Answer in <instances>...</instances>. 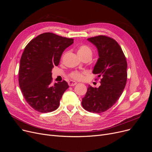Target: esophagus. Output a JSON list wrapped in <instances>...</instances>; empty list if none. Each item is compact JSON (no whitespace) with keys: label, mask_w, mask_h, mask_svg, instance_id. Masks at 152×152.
<instances>
[{"label":"esophagus","mask_w":152,"mask_h":152,"mask_svg":"<svg viewBox=\"0 0 152 152\" xmlns=\"http://www.w3.org/2000/svg\"><path fill=\"white\" fill-rule=\"evenodd\" d=\"M77 84V83L76 82V81H69L68 82V85H69V86H74L76 85Z\"/></svg>","instance_id":"1"}]
</instances>
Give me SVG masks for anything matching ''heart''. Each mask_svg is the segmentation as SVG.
<instances>
[{
  "instance_id": "1",
  "label": "heart",
  "mask_w": 152,
  "mask_h": 152,
  "mask_svg": "<svg viewBox=\"0 0 152 152\" xmlns=\"http://www.w3.org/2000/svg\"><path fill=\"white\" fill-rule=\"evenodd\" d=\"M77 53L80 58H83L84 57H92V51L88 45H83L78 47L77 50ZM70 76L72 78L76 79V80H81L83 77V74L79 73V72H73V73L71 74Z\"/></svg>"
}]
</instances>
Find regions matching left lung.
Wrapping results in <instances>:
<instances>
[{
  "instance_id": "1",
  "label": "left lung",
  "mask_w": 152,
  "mask_h": 152,
  "mask_svg": "<svg viewBox=\"0 0 152 152\" xmlns=\"http://www.w3.org/2000/svg\"><path fill=\"white\" fill-rule=\"evenodd\" d=\"M96 47L99 58L92 73L101 77L100 86L89 85L82 105L90 112L100 113L112 107L121 95L127 81V61L121 48L112 38L99 36L87 39Z\"/></svg>"
}]
</instances>
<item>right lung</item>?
I'll return each mask as SVG.
<instances>
[{
  "mask_svg": "<svg viewBox=\"0 0 152 152\" xmlns=\"http://www.w3.org/2000/svg\"><path fill=\"white\" fill-rule=\"evenodd\" d=\"M74 39L51 33L37 36L25 48L20 60L19 85L28 104L41 113L57 110L69 86L65 81L51 84L52 70Z\"/></svg>",
  "mask_w": 152,
  "mask_h": 152,
  "instance_id": "1",
  "label": "right lung"
}]
</instances>
